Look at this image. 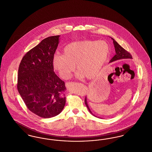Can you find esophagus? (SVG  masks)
I'll list each match as a JSON object with an SVG mask.
<instances>
[{"label":"esophagus","instance_id":"1","mask_svg":"<svg viewBox=\"0 0 152 152\" xmlns=\"http://www.w3.org/2000/svg\"><path fill=\"white\" fill-rule=\"evenodd\" d=\"M71 84H72L71 83H66L65 86H66V87H68V86H69L71 85Z\"/></svg>","mask_w":152,"mask_h":152}]
</instances>
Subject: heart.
<instances>
[{
	"label": "heart",
	"mask_w": 152,
	"mask_h": 152,
	"mask_svg": "<svg viewBox=\"0 0 152 152\" xmlns=\"http://www.w3.org/2000/svg\"><path fill=\"white\" fill-rule=\"evenodd\" d=\"M110 54L108 44L104 41L85 40L69 44L63 50V55H55L53 65L64 79H68L75 69L77 78L87 76L91 79L99 72Z\"/></svg>",
	"instance_id": "b5f03b06"
}]
</instances>
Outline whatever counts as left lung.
Segmentation results:
<instances>
[{
  "mask_svg": "<svg viewBox=\"0 0 152 152\" xmlns=\"http://www.w3.org/2000/svg\"><path fill=\"white\" fill-rule=\"evenodd\" d=\"M112 38V37H111ZM112 39L113 40V42L114 44V47L115 48V51H116V55L111 58V60H110L109 63H112L113 61H115L117 60H123V59H132V56L130 55V53H129L128 51H126L125 49H124L123 47L119 45L118 43L116 42V40H115L113 38H112ZM85 104L87 106V108L88 109L89 112L94 116H95L92 113V112H91V109H89V107L88 105L87 101V97H86L85 98ZM97 117V116H96Z\"/></svg>",
  "mask_w": 152,
  "mask_h": 152,
  "instance_id": "8db88e82",
  "label": "left lung"
}]
</instances>
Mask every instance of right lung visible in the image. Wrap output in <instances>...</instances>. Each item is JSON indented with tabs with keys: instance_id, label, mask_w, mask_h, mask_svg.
I'll list each match as a JSON object with an SVG mask.
<instances>
[{
	"instance_id": "1",
	"label": "right lung",
	"mask_w": 152,
	"mask_h": 152,
	"mask_svg": "<svg viewBox=\"0 0 152 152\" xmlns=\"http://www.w3.org/2000/svg\"><path fill=\"white\" fill-rule=\"evenodd\" d=\"M59 35L50 36L28 51L18 69V90L27 107L43 118L58 115L65 104L64 82L53 71Z\"/></svg>"
}]
</instances>
